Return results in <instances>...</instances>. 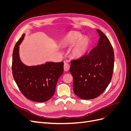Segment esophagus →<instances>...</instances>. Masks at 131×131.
Returning a JSON list of instances; mask_svg holds the SVG:
<instances>
[{
    "instance_id": "34e87169",
    "label": "esophagus",
    "mask_w": 131,
    "mask_h": 131,
    "mask_svg": "<svg viewBox=\"0 0 131 131\" xmlns=\"http://www.w3.org/2000/svg\"><path fill=\"white\" fill-rule=\"evenodd\" d=\"M70 68V64L68 63L64 62V71H68Z\"/></svg>"
}]
</instances>
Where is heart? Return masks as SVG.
<instances>
[{"mask_svg":"<svg viewBox=\"0 0 131 131\" xmlns=\"http://www.w3.org/2000/svg\"><path fill=\"white\" fill-rule=\"evenodd\" d=\"M66 46H72L71 50L72 56L76 58L83 57L88 52L90 41L88 38H83L81 34L77 31H71L67 34L63 40Z\"/></svg>","mask_w":131,"mask_h":131,"instance_id":"1","label":"heart"}]
</instances>
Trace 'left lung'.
I'll use <instances>...</instances> for the list:
<instances>
[{"mask_svg":"<svg viewBox=\"0 0 131 131\" xmlns=\"http://www.w3.org/2000/svg\"><path fill=\"white\" fill-rule=\"evenodd\" d=\"M97 45L89 54L70 61L74 93L82 100L97 98L104 92L112 80L114 67L113 46L100 30Z\"/></svg>","mask_w":131,"mask_h":131,"instance_id":"obj_1","label":"left lung"}]
</instances>
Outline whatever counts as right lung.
I'll use <instances>...</instances> for the list:
<instances>
[{"mask_svg":"<svg viewBox=\"0 0 131 131\" xmlns=\"http://www.w3.org/2000/svg\"><path fill=\"white\" fill-rule=\"evenodd\" d=\"M25 35L22 34L14 48L12 62L13 77L25 97L34 102H45L53 96L57 81L64 70V63L47 62L37 66H25L19 57V45Z\"/></svg>","mask_w":131,"mask_h":131,"instance_id":"1","label":"right lung"}]
</instances>
